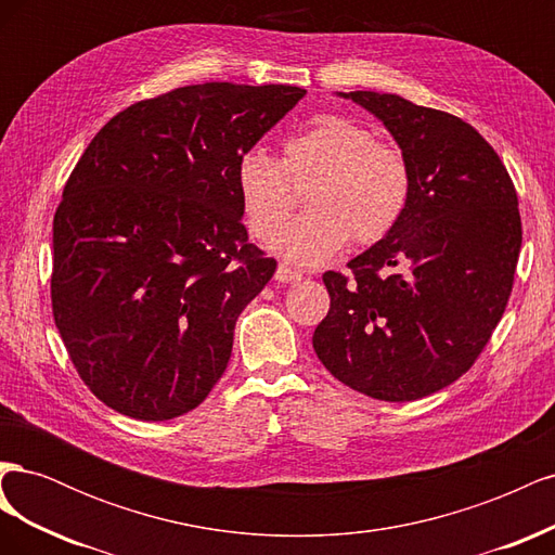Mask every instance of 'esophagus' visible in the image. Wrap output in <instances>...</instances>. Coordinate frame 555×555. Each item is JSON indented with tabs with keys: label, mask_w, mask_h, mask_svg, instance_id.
<instances>
[{
	"label": "esophagus",
	"mask_w": 555,
	"mask_h": 555,
	"mask_svg": "<svg viewBox=\"0 0 555 555\" xmlns=\"http://www.w3.org/2000/svg\"><path fill=\"white\" fill-rule=\"evenodd\" d=\"M275 280L278 282H298V280H304V273L294 271V268L287 266V263H280L278 271H275Z\"/></svg>",
	"instance_id": "esophagus-1"
}]
</instances>
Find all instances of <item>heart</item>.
Returning <instances> with one entry per match:
<instances>
[{
    "mask_svg": "<svg viewBox=\"0 0 555 555\" xmlns=\"http://www.w3.org/2000/svg\"><path fill=\"white\" fill-rule=\"evenodd\" d=\"M236 184L247 229L271 241L294 210V190H308L310 210L275 238V251L317 266L349 243L371 245L405 215L412 173L405 155L340 115H322L282 143V159L251 147L241 155Z\"/></svg>",
    "mask_w": 555,
    "mask_h": 555,
    "instance_id": "b5f03b06",
    "label": "heart"
}]
</instances>
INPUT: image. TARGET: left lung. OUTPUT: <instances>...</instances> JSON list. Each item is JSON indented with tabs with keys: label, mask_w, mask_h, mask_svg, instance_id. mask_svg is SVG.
Returning <instances> with one entry per match:
<instances>
[{
	"label": "left lung",
	"mask_w": 555,
	"mask_h": 555,
	"mask_svg": "<svg viewBox=\"0 0 555 555\" xmlns=\"http://www.w3.org/2000/svg\"><path fill=\"white\" fill-rule=\"evenodd\" d=\"M340 96L391 131L412 192L391 233L347 263L349 275L324 273L331 308L312 347L349 389L408 402L456 382L491 340L524 241L518 198L495 150L461 117L398 94Z\"/></svg>",
	"instance_id": "1"
}]
</instances>
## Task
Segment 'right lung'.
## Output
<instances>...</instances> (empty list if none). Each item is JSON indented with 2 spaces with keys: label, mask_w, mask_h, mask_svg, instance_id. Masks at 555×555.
<instances>
[{
  "label": "right lung",
  "mask_w": 555,
  "mask_h": 555,
  "mask_svg": "<svg viewBox=\"0 0 555 555\" xmlns=\"http://www.w3.org/2000/svg\"><path fill=\"white\" fill-rule=\"evenodd\" d=\"M306 90L204 82L99 129L53 220L55 326L88 389L141 422L206 400L278 261L247 241L236 166Z\"/></svg>",
  "instance_id": "obj_1"
}]
</instances>
